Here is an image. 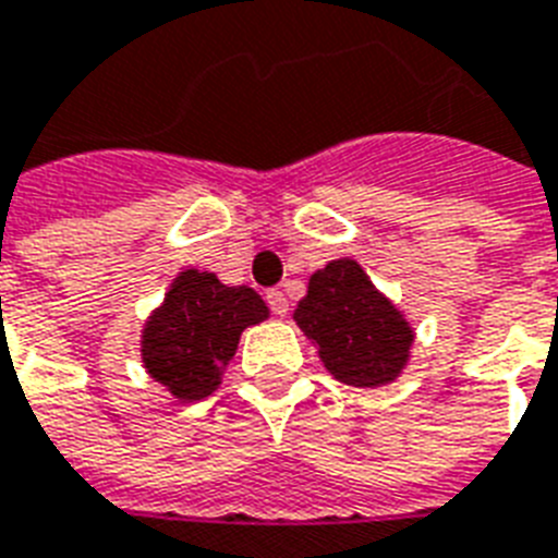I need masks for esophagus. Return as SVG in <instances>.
<instances>
[{"label":"esophagus","instance_id":"esophagus-1","mask_svg":"<svg viewBox=\"0 0 558 558\" xmlns=\"http://www.w3.org/2000/svg\"><path fill=\"white\" fill-rule=\"evenodd\" d=\"M267 305H270V311H274L276 317H284V314H288V296H284L279 288H274V291L267 293Z\"/></svg>","mask_w":558,"mask_h":558}]
</instances>
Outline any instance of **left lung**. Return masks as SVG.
<instances>
[{
  "label": "left lung",
  "mask_w": 558,
  "mask_h": 558,
  "mask_svg": "<svg viewBox=\"0 0 558 558\" xmlns=\"http://www.w3.org/2000/svg\"><path fill=\"white\" fill-rule=\"evenodd\" d=\"M302 335L317 347L328 373L349 387H384L410 361L416 331L355 258H331L311 274L308 293L293 311Z\"/></svg>",
  "instance_id": "left-lung-1"
}]
</instances>
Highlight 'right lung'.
<instances>
[{"label":"right lung","instance_id":"obj_1","mask_svg":"<svg viewBox=\"0 0 558 558\" xmlns=\"http://www.w3.org/2000/svg\"><path fill=\"white\" fill-rule=\"evenodd\" d=\"M267 317L270 308L253 288H230L209 270L185 267L142 326V366L177 401H201L223 381L241 331Z\"/></svg>","mask_w":558,"mask_h":558}]
</instances>
